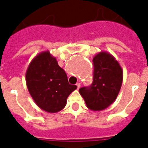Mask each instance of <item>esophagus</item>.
<instances>
[{"mask_svg": "<svg viewBox=\"0 0 148 148\" xmlns=\"http://www.w3.org/2000/svg\"><path fill=\"white\" fill-rule=\"evenodd\" d=\"M76 85H77V89H80V88H81V84L77 83Z\"/></svg>", "mask_w": 148, "mask_h": 148, "instance_id": "obj_1", "label": "esophagus"}]
</instances>
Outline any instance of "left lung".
I'll list each match as a JSON object with an SVG mask.
<instances>
[{
  "instance_id": "8db88e82",
  "label": "left lung",
  "mask_w": 148,
  "mask_h": 148,
  "mask_svg": "<svg viewBox=\"0 0 148 148\" xmlns=\"http://www.w3.org/2000/svg\"><path fill=\"white\" fill-rule=\"evenodd\" d=\"M92 84L81 88L79 93L90 110L97 111L108 108L117 98L123 81V71L114 56L101 51L93 58Z\"/></svg>"
}]
</instances>
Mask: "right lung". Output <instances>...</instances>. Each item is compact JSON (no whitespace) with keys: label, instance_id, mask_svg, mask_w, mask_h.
<instances>
[{"label":"right lung","instance_id":"right-lung-1","mask_svg":"<svg viewBox=\"0 0 148 148\" xmlns=\"http://www.w3.org/2000/svg\"><path fill=\"white\" fill-rule=\"evenodd\" d=\"M26 83L36 104L48 113H57L64 108L67 98L76 85L68 83L67 74L49 51L38 53L26 71Z\"/></svg>","mask_w":148,"mask_h":148}]
</instances>
